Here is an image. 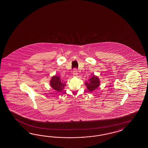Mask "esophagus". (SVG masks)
Listing matches in <instances>:
<instances>
[{
    "mask_svg": "<svg viewBox=\"0 0 148 148\" xmlns=\"http://www.w3.org/2000/svg\"><path fill=\"white\" fill-rule=\"evenodd\" d=\"M73 75L74 77H77L78 75V71L76 69H74L73 71Z\"/></svg>",
    "mask_w": 148,
    "mask_h": 148,
    "instance_id": "1",
    "label": "esophagus"
}]
</instances>
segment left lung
Instances as JSON below:
<instances>
[{
  "mask_svg": "<svg viewBox=\"0 0 148 148\" xmlns=\"http://www.w3.org/2000/svg\"><path fill=\"white\" fill-rule=\"evenodd\" d=\"M85 84L87 86L88 91L92 92L99 86L100 81L97 76L94 75L88 80V82H85Z\"/></svg>",
  "mask_w": 148,
  "mask_h": 148,
  "instance_id": "1",
  "label": "left lung"
}]
</instances>
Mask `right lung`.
Returning <instances> with one entry per match:
<instances>
[{
    "label": "right lung",
    "mask_w": 148,
    "mask_h": 148,
    "mask_svg": "<svg viewBox=\"0 0 148 148\" xmlns=\"http://www.w3.org/2000/svg\"><path fill=\"white\" fill-rule=\"evenodd\" d=\"M66 85V84H65V82L63 81H61L59 76L54 75L51 78L50 80L51 87L57 91L59 92L62 91Z\"/></svg>",
    "instance_id": "add662e5"
}]
</instances>
